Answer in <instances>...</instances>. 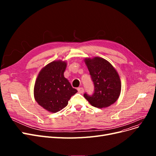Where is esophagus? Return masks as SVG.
Here are the masks:
<instances>
[{
	"instance_id": "34e87169",
	"label": "esophagus",
	"mask_w": 156,
	"mask_h": 156,
	"mask_svg": "<svg viewBox=\"0 0 156 156\" xmlns=\"http://www.w3.org/2000/svg\"><path fill=\"white\" fill-rule=\"evenodd\" d=\"M77 90H78V92H79V93H80V94H83V92H84V89H83V88H77Z\"/></svg>"
}]
</instances>
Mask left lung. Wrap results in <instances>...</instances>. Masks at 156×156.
Masks as SVG:
<instances>
[{
  "instance_id": "1",
  "label": "left lung",
  "mask_w": 156,
  "mask_h": 156,
  "mask_svg": "<svg viewBox=\"0 0 156 156\" xmlns=\"http://www.w3.org/2000/svg\"><path fill=\"white\" fill-rule=\"evenodd\" d=\"M94 84L95 91L92 96L84 94L90 105L100 108L115 103L121 92L119 73L107 60L99 56L84 58Z\"/></svg>"
}]
</instances>
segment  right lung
<instances>
[{
  "instance_id": "add662e5",
  "label": "right lung",
  "mask_w": 156,
  "mask_h": 156,
  "mask_svg": "<svg viewBox=\"0 0 156 156\" xmlns=\"http://www.w3.org/2000/svg\"><path fill=\"white\" fill-rule=\"evenodd\" d=\"M65 60H54L42 68L36 79L34 97L38 105L49 112L55 113L67 106L68 101L77 92L64 73Z\"/></svg>"
}]
</instances>
